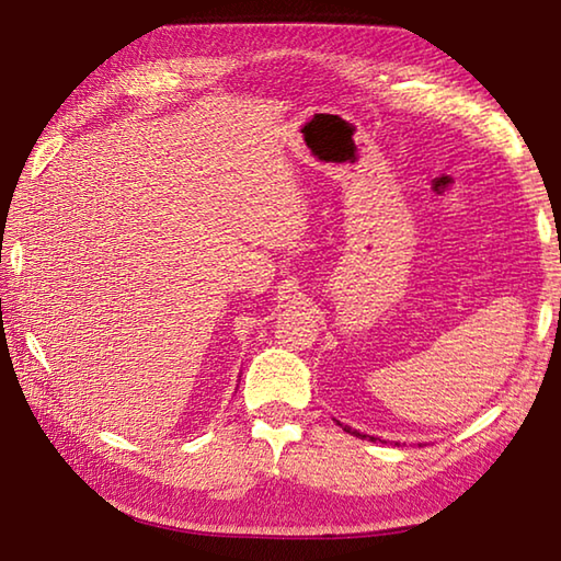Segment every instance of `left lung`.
<instances>
[{
    "label": "left lung",
    "mask_w": 561,
    "mask_h": 561,
    "mask_svg": "<svg viewBox=\"0 0 561 561\" xmlns=\"http://www.w3.org/2000/svg\"><path fill=\"white\" fill-rule=\"evenodd\" d=\"M339 425H341V423H339ZM344 431H346V433H351V435H356V438H360V440H376L374 435H364V433H358V431H351L348 425H344Z\"/></svg>",
    "instance_id": "left-lung-1"
}]
</instances>
